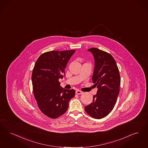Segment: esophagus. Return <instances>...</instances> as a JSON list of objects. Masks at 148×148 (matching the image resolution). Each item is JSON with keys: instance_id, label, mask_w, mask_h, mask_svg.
I'll return each instance as SVG.
<instances>
[{"instance_id": "obj_1", "label": "esophagus", "mask_w": 148, "mask_h": 148, "mask_svg": "<svg viewBox=\"0 0 148 148\" xmlns=\"http://www.w3.org/2000/svg\"><path fill=\"white\" fill-rule=\"evenodd\" d=\"M82 93H83V92H82V91H81V90H77L76 91V94L78 95H81V94H82Z\"/></svg>"}]
</instances>
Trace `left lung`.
I'll use <instances>...</instances> for the list:
<instances>
[{
	"mask_svg": "<svg viewBox=\"0 0 148 148\" xmlns=\"http://www.w3.org/2000/svg\"><path fill=\"white\" fill-rule=\"evenodd\" d=\"M95 58V69L92 76L98 90L93 102L84 107L85 111L95 119H101L113 110L119 93L121 77L116 61L107 52L95 47L88 50Z\"/></svg>",
	"mask_w": 148,
	"mask_h": 148,
	"instance_id": "left-lung-1",
	"label": "left lung"
}]
</instances>
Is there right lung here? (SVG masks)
Instances as JSON below:
<instances>
[{"instance_id":"obj_1","label":"right lung","mask_w":148,"mask_h":148,"mask_svg":"<svg viewBox=\"0 0 148 148\" xmlns=\"http://www.w3.org/2000/svg\"><path fill=\"white\" fill-rule=\"evenodd\" d=\"M75 50L51 51L41 55L32 71L33 93L39 109L45 115L55 119L67 110L69 102L75 95L74 90L60 86V78Z\"/></svg>"}]
</instances>
